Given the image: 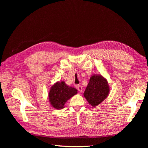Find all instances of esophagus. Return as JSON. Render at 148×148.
<instances>
[{"label":"esophagus","mask_w":148,"mask_h":148,"mask_svg":"<svg viewBox=\"0 0 148 148\" xmlns=\"http://www.w3.org/2000/svg\"><path fill=\"white\" fill-rule=\"evenodd\" d=\"M77 88L78 89V91L80 92H82L83 91V88L82 86H80V85H78V86H77Z\"/></svg>","instance_id":"esophagus-1"}]
</instances>
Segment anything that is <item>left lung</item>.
I'll return each mask as SVG.
<instances>
[{
	"label": "left lung",
	"mask_w": 148,
	"mask_h": 148,
	"mask_svg": "<svg viewBox=\"0 0 148 148\" xmlns=\"http://www.w3.org/2000/svg\"><path fill=\"white\" fill-rule=\"evenodd\" d=\"M110 88L107 80L101 75H92L84 92V97L92 107L99 105L108 96Z\"/></svg>",
	"instance_id": "left-lung-1"
}]
</instances>
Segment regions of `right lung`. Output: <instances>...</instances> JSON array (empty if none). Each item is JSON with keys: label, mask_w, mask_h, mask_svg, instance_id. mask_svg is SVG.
Segmentation results:
<instances>
[{"label": "right lung", "mask_w": 148, "mask_h": 148, "mask_svg": "<svg viewBox=\"0 0 148 148\" xmlns=\"http://www.w3.org/2000/svg\"><path fill=\"white\" fill-rule=\"evenodd\" d=\"M77 89L69 86L65 82H57L52 86L49 92V101L56 109L64 108V105L69 99L77 94Z\"/></svg>", "instance_id": "1"}]
</instances>
